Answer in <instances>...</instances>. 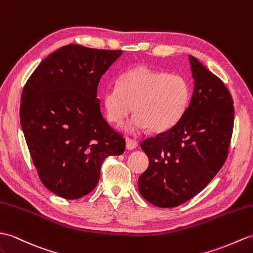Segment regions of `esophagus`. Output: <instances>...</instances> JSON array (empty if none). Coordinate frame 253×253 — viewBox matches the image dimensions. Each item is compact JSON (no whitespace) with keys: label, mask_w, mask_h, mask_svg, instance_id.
<instances>
[{"label":"esophagus","mask_w":253,"mask_h":253,"mask_svg":"<svg viewBox=\"0 0 253 253\" xmlns=\"http://www.w3.org/2000/svg\"><path fill=\"white\" fill-rule=\"evenodd\" d=\"M138 146V142L136 140H132V139H126V149L127 150H134Z\"/></svg>","instance_id":"obj_1"}]
</instances>
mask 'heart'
<instances>
[{"instance_id": "obj_1", "label": "heart", "mask_w": 253, "mask_h": 253, "mask_svg": "<svg viewBox=\"0 0 253 253\" xmlns=\"http://www.w3.org/2000/svg\"><path fill=\"white\" fill-rule=\"evenodd\" d=\"M190 95V85L183 76L139 66L121 75L119 87L104 91L103 105L108 120L116 126L134 111L136 115L125 125L127 132L149 128L158 133L177 124Z\"/></svg>"}]
</instances>
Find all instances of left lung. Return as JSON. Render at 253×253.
Listing matches in <instances>:
<instances>
[{"label":"left lung","instance_id":"8db88e82","mask_svg":"<svg viewBox=\"0 0 253 253\" xmlns=\"http://www.w3.org/2000/svg\"><path fill=\"white\" fill-rule=\"evenodd\" d=\"M194 89L179 122L142 141L149 167L138 189L154 206L172 208L204 190L224 164L233 126V99L223 82L189 56Z\"/></svg>","mask_w":253,"mask_h":253}]
</instances>
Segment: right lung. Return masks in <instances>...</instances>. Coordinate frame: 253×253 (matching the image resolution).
I'll use <instances>...</instances> for the list:
<instances>
[{
    "instance_id": "add662e5",
    "label": "right lung",
    "mask_w": 253,
    "mask_h": 253,
    "mask_svg": "<svg viewBox=\"0 0 253 253\" xmlns=\"http://www.w3.org/2000/svg\"><path fill=\"white\" fill-rule=\"evenodd\" d=\"M122 50L69 44L39 64L21 96L20 124L42 183L78 199L95 189L103 161L125 151L97 98L101 76Z\"/></svg>"
}]
</instances>
